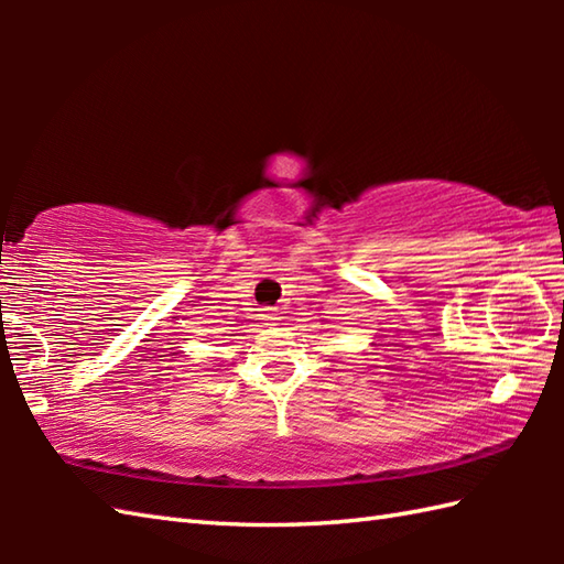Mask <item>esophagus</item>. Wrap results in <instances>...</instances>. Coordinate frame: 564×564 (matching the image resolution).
<instances>
[{
  "label": "esophagus",
  "mask_w": 564,
  "mask_h": 564,
  "mask_svg": "<svg viewBox=\"0 0 564 564\" xmlns=\"http://www.w3.org/2000/svg\"><path fill=\"white\" fill-rule=\"evenodd\" d=\"M261 317L263 319H279V310H275V307H261Z\"/></svg>",
  "instance_id": "esophagus-1"
}]
</instances>
